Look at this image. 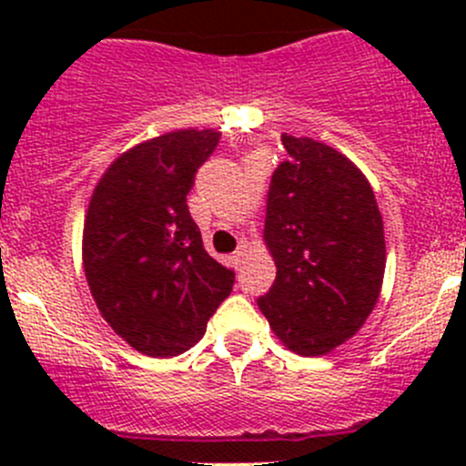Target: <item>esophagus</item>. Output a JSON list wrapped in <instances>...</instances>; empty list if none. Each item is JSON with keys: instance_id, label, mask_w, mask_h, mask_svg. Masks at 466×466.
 <instances>
[{"instance_id": "1", "label": "esophagus", "mask_w": 466, "mask_h": 466, "mask_svg": "<svg viewBox=\"0 0 466 466\" xmlns=\"http://www.w3.org/2000/svg\"><path fill=\"white\" fill-rule=\"evenodd\" d=\"M243 259H246V252H243V248H238V250L232 255V263L238 268L243 263Z\"/></svg>"}]
</instances>
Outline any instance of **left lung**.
Here are the masks:
<instances>
[{"label":"left lung","instance_id":"1","mask_svg":"<svg viewBox=\"0 0 466 466\" xmlns=\"http://www.w3.org/2000/svg\"><path fill=\"white\" fill-rule=\"evenodd\" d=\"M289 159L272 173L263 241L277 277L257 299L275 336L324 356L374 311L383 286V218L359 167L331 146L281 135Z\"/></svg>","mask_w":466,"mask_h":466}]
</instances>
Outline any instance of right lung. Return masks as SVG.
<instances>
[{"instance_id":"1","label":"right lung","mask_w":466,"mask_h":466,"mask_svg":"<svg viewBox=\"0 0 466 466\" xmlns=\"http://www.w3.org/2000/svg\"><path fill=\"white\" fill-rule=\"evenodd\" d=\"M216 130H173L121 153L89 198L86 279L112 331L139 354L171 359L205 336L234 272L207 255L187 207Z\"/></svg>"}]
</instances>
